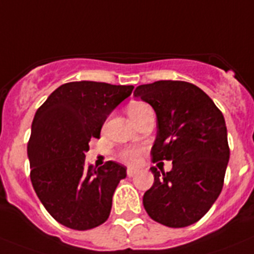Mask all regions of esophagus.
<instances>
[{"instance_id":"esophagus-1","label":"esophagus","mask_w":254,"mask_h":254,"mask_svg":"<svg viewBox=\"0 0 254 254\" xmlns=\"http://www.w3.org/2000/svg\"><path fill=\"white\" fill-rule=\"evenodd\" d=\"M127 176H129V178H133V176L136 174V170L135 169H131V167H129V169L127 170Z\"/></svg>"}]
</instances>
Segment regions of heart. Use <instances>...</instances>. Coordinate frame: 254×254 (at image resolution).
Returning a JSON list of instances; mask_svg holds the SVG:
<instances>
[{
  "label": "heart",
  "instance_id": "heart-1",
  "mask_svg": "<svg viewBox=\"0 0 254 254\" xmlns=\"http://www.w3.org/2000/svg\"><path fill=\"white\" fill-rule=\"evenodd\" d=\"M148 106L144 105L142 102H135L131 103L129 106V109H127V112H129L130 119L135 118L136 115H139L140 112L143 111L144 109H147ZM138 157H139V151L138 149H124V151L120 153V158L127 164H135L136 161H138Z\"/></svg>",
  "mask_w": 254,
  "mask_h": 254
}]
</instances>
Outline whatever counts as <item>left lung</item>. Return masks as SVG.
Returning a JSON list of instances; mask_svg holds the SVG:
<instances>
[{
  "instance_id": "8db88e82",
  "label": "left lung",
  "mask_w": 254,
  "mask_h": 254,
  "mask_svg": "<svg viewBox=\"0 0 254 254\" xmlns=\"http://www.w3.org/2000/svg\"><path fill=\"white\" fill-rule=\"evenodd\" d=\"M134 97L149 103L157 116L153 161H173L169 173L151 167L154 183L143 195V206L165 226H189L206 215L222 190L230 157L224 115L203 90L187 81L139 85Z\"/></svg>"
}]
</instances>
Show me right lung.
<instances>
[{
    "label": "right lung",
    "mask_w": 254,
    "mask_h": 254,
    "mask_svg": "<svg viewBox=\"0 0 254 254\" xmlns=\"http://www.w3.org/2000/svg\"><path fill=\"white\" fill-rule=\"evenodd\" d=\"M133 89L71 81L54 90L35 112L28 142L30 180L48 213L66 228L89 230L109 219L112 195L127 167L109 161L97 169L87 165L85 152Z\"/></svg>",
    "instance_id": "right-lung-1"
}]
</instances>
